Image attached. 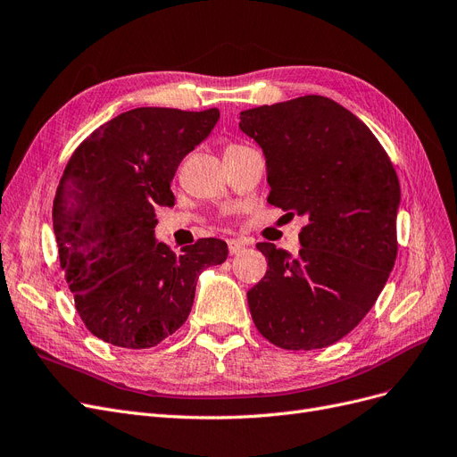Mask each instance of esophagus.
<instances>
[{"instance_id":"esophagus-1","label":"esophagus","mask_w":457,"mask_h":457,"mask_svg":"<svg viewBox=\"0 0 457 457\" xmlns=\"http://www.w3.org/2000/svg\"><path fill=\"white\" fill-rule=\"evenodd\" d=\"M228 248H229V254H239V252L245 248V243L239 239H228Z\"/></svg>"}]
</instances>
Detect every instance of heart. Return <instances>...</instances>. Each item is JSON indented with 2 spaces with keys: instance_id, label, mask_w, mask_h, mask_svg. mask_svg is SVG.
<instances>
[{
  "instance_id": "1",
  "label": "heart",
  "mask_w": 457,
  "mask_h": 457,
  "mask_svg": "<svg viewBox=\"0 0 457 457\" xmlns=\"http://www.w3.org/2000/svg\"><path fill=\"white\" fill-rule=\"evenodd\" d=\"M233 148H239V145H229L226 150H233Z\"/></svg>"
}]
</instances>
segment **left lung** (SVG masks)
Here are the masks:
<instances>
[{
    "label": "left lung",
    "instance_id": "1",
    "mask_svg": "<svg viewBox=\"0 0 457 457\" xmlns=\"http://www.w3.org/2000/svg\"><path fill=\"white\" fill-rule=\"evenodd\" d=\"M265 156L267 201L305 216L299 256L258 243L265 277L248 290L258 331L286 350L341 341L375 305L397 256L395 169L356 114L324 96L241 112Z\"/></svg>",
    "mask_w": 457,
    "mask_h": 457
}]
</instances>
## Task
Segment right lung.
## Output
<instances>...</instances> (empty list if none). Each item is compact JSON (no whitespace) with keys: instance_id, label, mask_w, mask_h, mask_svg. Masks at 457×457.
<instances>
[{"instance_id":"add662e5","label":"right lung","mask_w":457,"mask_h":457,"mask_svg":"<svg viewBox=\"0 0 457 457\" xmlns=\"http://www.w3.org/2000/svg\"><path fill=\"white\" fill-rule=\"evenodd\" d=\"M218 118V109H131L99 126L67 162L53 226L75 307L97 339L156 346L188 318L203 269L226 262L220 239L175 254L154 237V209L175 205L179 163Z\"/></svg>"}]
</instances>
